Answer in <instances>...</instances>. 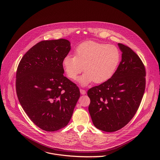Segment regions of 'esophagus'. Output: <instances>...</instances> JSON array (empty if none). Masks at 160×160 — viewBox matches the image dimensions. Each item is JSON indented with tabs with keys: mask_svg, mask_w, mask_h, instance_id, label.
<instances>
[{
	"mask_svg": "<svg viewBox=\"0 0 160 160\" xmlns=\"http://www.w3.org/2000/svg\"><path fill=\"white\" fill-rule=\"evenodd\" d=\"M80 92H81V94L84 95V94H86V90H84V89H80Z\"/></svg>",
	"mask_w": 160,
	"mask_h": 160,
	"instance_id": "obj_1",
	"label": "esophagus"
}]
</instances>
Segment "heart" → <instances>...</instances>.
Instances as JSON below:
<instances>
[{
  "mask_svg": "<svg viewBox=\"0 0 160 160\" xmlns=\"http://www.w3.org/2000/svg\"><path fill=\"white\" fill-rule=\"evenodd\" d=\"M119 60L120 52L116 46L87 41L76 47L74 56L65 57L62 65L71 79H76L84 69L85 73L79 82L82 86H86L93 81L101 84L110 79Z\"/></svg>",
  "mask_w": 160,
  "mask_h": 160,
  "instance_id": "1",
  "label": "heart"
}]
</instances>
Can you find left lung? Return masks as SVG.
Masks as SVG:
<instances>
[{"label": "left lung", "instance_id": "8db88e82", "mask_svg": "<svg viewBox=\"0 0 160 160\" xmlns=\"http://www.w3.org/2000/svg\"><path fill=\"white\" fill-rule=\"evenodd\" d=\"M122 59L112 77L89 89V112L94 126L105 132L124 127L138 109L145 89L146 71L137 54L119 43Z\"/></svg>", "mask_w": 160, "mask_h": 160}]
</instances>
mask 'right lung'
<instances>
[{"label": "right lung", "instance_id": "right-lung-1", "mask_svg": "<svg viewBox=\"0 0 160 160\" xmlns=\"http://www.w3.org/2000/svg\"><path fill=\"white\" fill-rule=\"evenodd\" d=\"M70 49L67 39L41 41L24 55L17 70L16 91L24 111L48 132L68 124L80 97L76 84L63 76L62 62Z\"/></svg>", "mask_w": 160, "mask_h": 160}]
</instances>
